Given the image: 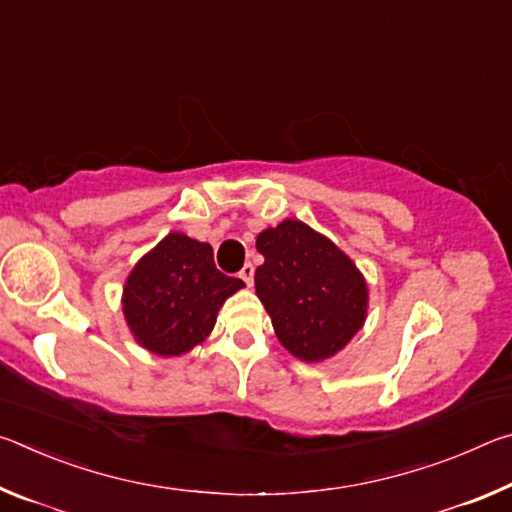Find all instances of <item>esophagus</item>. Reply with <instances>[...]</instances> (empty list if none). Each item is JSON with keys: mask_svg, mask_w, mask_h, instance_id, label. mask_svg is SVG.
Returning a JSON list of instances; mask_svg holds the SVG:
<instances>
[{"mask_svg": "<svg viewBox=\"0 0 512 512\" xmlns=\"http://www.w3.org/2000/svg\"><path fill=\"white\" fill-rule=\"evenodd\" d=\"M253 275H255V266L250 264V262L239 271V277L248 284V287H253Z\"/></svg>", "mask_w": 512, "mask_h": 512, "instance_id": "esophagus-1", "label": "esophagus"}]
</instances>
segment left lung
Wrapping results in <instances>:
<instances>
[{
  "label": "left lung",
  "mask_w": 512,
  "mask_h": 512,
  "mask_svg": "<svg viewBox=\"0 0 512 512\" xmlns=\"http://www.w3.org/2000/svg\"><path fill=\"white\" fill-rule=\"evenodd\" d=\"M257 250L264 264L255 293L282 348L307 363L339 354L368 316V282L357 264L298 219L259 232Z\"/></svg>",
  "instance_id": "8db88e82"
}]
</instances>
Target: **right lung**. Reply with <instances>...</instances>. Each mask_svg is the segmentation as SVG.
<instances>
[{"label":"right lung","instance_id":"right-lung-1","mask_svg":"<svg viewBox=\"0 0 512 512\" xmlns=\"http://www.w3.org/2000/svg\"><path fill=\"white\" fill-rule=\"evenodd\" d=\"M244 287L216 271L210 244L169 232L128 273L121 309L144 350L180 357L212 334L223 302Z\"/></svg>","mask_w":512,"mask_h":512}]
</instances>
